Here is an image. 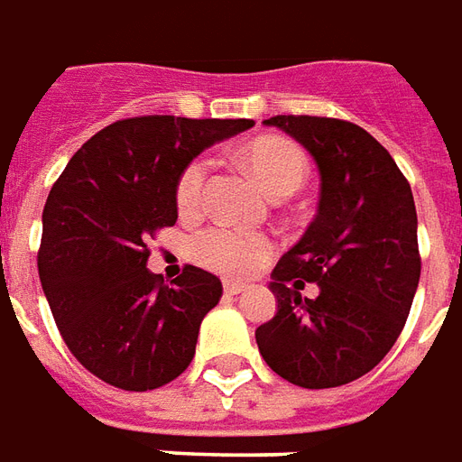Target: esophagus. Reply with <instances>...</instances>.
Wrapping results in <instances>:
<instances>
[{"mask_svg":"<svg viewBox=\"0 0 462 462\" xmlns=\"http://www.w3.org/2000/svg\"><path fill=\"white\" fill-rule=\"evenodd\" d=\"M247 283H237V282H225V293L227 296H240L242 291H247Z\"/></svg>","mask_w":462,"mask_h":462,"instance_id":"esophagus-1","label":"esophagus"}]
</instances>
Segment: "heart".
<instances>
[{"instance_id":"1","label":"heart","mask_w":462,"mask_h":462,"mask_svg":"<svg viewBox=\"0 0 462 462\" xmlns=\"http://www.w3.org/2000/svg\"><path fill=\"white\" fill-rule=\"evenodd\" d=\"M249 169L257 173L262 186L276 198H283L299 190L306 180V156L289 142L276 136H262L245 149ZM213 162L208 156H198L180 171L176 180V205L180 215H193L200 210L208 188ZM272 240L262 232L242 230L225 222L210 225L190 240V257L205 269H213L225 276H245L254 272L269 254Z\"/></svg>"}]
</instances>
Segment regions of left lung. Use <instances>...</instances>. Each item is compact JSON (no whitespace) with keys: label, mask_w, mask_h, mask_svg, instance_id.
Listing matches in <instances>:
<instances>
[{"label":"left lung","mask_w":462,"mask_h":462,"mask_svg":"<svg viewBox=\"0 0 462 462\" xmlns=\"http://www.w3.org/2000/svg\"><path fill=\"white\" fill-rule=\"evenodd\" d=\"M320 171V203L274 266L276 316L257 328L259 353L291 384L330 389L377 367L411 310L421 276L411 186L377 139L333 117L276 115ZM306 281L316 300H300Z\"/></svg>","instance_id":"1"}]
</instances>
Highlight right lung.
Returning a JSON list of instances; mask_svg holds the SVG:
<instances>
[{
    "label": "right lung",
    "instance_id": "right-lung-1",
    "mask_svg": "<svg viewBox=\"0 0 462 462\" xmlns=\"http://www.w3.org/2000/svg\"><path fill=\"white\" fill-rule=\"evenodd\" d=\"M252 119L144 115L90 136L43 208L39 276L75 360L126 392L159 389L196 355L217 276L188 264L171 286L146 269L149 240L173 227L176 180L205 146Z\"/></svg>",
    "mask_w": 462,
    "mask_h": 462
}]
</instances>
